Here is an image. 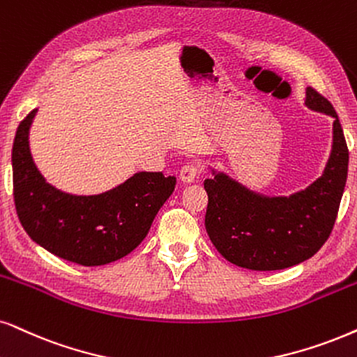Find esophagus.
Here are the masks:
<instances>
[{
    "mask_svg": "<svg viewBox=\"0 0 357 357\" xmlns=\"http://www.w3.org/2000/svg\"><path fill=\"white\" fill-rule=\"evenodd\" d=\"M199 176V165L197 163H188L181 168V173H179V179L183 183H194Z\"/></svg>",
    "mask_w": 357,
    "mask_h": 357,
    "instance_id": "obj_1",
    "label": "esophagus"
}]
</instances>
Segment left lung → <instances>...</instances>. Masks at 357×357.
Returning <instances> with one entry per match:
<instances>
[{"mask_svg":"<svg viewBox=\"0 0 357 357\" xmlns=\"http://www.w3.org/2000/svg\"><path fill=\"white\" fill-rule=\"evenodd\" d=\"M305 105L335 119L331 153L317 181L290 196H265L215 169L204 181L207 236L237 267L268 272L298 265L317 254L333 231L349 151L331 103L308 87Z\"/></svg>","mask_w":357,"mask_h":357,"instance_id":"8db88e82","label":"left lung"}]
</instances>
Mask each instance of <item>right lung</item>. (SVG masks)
<instances>
[{"mask_svg": "<svg viewBox=\"0 0 357 357\" xmlns=\"http://www.w3.org/2000/svg\"><path fill=\"white\" fill-rule=\"evenodd\" d=\"M38 108L21 121L13 143V186L17 218L36 243L61 259L97 267L137 249L176 186L174 176L139 171L92 196L54 188L36 166L29 128Z\"/></svg>", "mask_w": 357, "mask_h": 357, "instance_id": "1", "label": "right lung"}]
</instances>
